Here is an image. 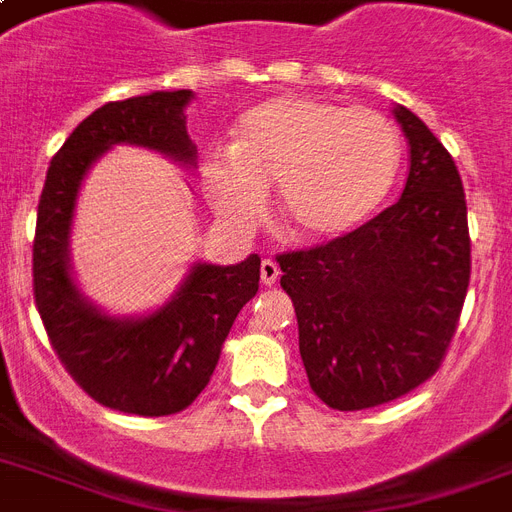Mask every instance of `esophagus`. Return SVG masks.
Listing matches in <instances>:
<instances>
[{"instance_id": "34e87169", "label": "esophagus", "mask_w": 512, "mask_h": 512, "mask_svg": "<svg viewBox=\"0 0 512 512\" xmlns=\"http://www.w3.org/2000/svg\"><path fill=\"white\" fill-rule=\"evenodd\" d=\"M279 273H281L279 263H276V260H271V257L260 263V279H263L265 287H273V284H276V279H279Z\"/></svg>"}]
</instances>
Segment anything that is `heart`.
Wrapping results in <instances>:
<instances>
[{
  "mask_svg": "<svg viewBox=\"0 0 512 512\" xmlns=\"http://www.w3.org/2000/svg\"><path fill=\"white\" fill-rule=\"evenodd\" d=\"M401 138L388 116L305 95H276L241 114L231 148L201 159V188L223 220L252 228L268 188L289 231L303 241L348 236L388 199Z\"/></svg>",
  "mask_w": 512,
  "mask_h": 512,
  "instance_id": "heart-1",
  "label": "heart"
}]
</instances>
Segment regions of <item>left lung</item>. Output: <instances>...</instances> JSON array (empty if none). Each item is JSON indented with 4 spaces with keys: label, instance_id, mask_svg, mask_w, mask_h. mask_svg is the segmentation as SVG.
I'll return each instance as SVG.
<instances>
[{
    "label": "left lung",
    "instance_id": "obj_1",
    "mask_svg": "<svg viewBox=\"0 0 512 512\" xmlns=\"http://www.w3.org/2000/svg\"><path fill=\"white\" fill-rule=\"evenodd\" d=\"M409 140L401 199L348 236L279 255L313 393L332 409L388 404L436 374L470 281L468 207L441 140L393 106Z\"/></svg>",
    "mask_w": 512,
    "mask_h": 512
}]
</instances>
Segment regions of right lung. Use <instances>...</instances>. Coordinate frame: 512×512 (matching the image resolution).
<instances>
[{
  "label": "right lung",
  "instance_id": "add662e5",
  "mask_svg": "<svg viewBox=\"0 0 512 512\" xmlns=\"http://www.w3.org/2000/svg\"><path fill=\"white\" fill-rule=\"evenodd\" d=\"M191 90H156L92 111L52 156L36 209L34 297L58 358L98 404L140 417L183 412L207 388L233 321L260 287V257L196 263L175 295L140 316H114L76 284L71 228L87 172L114 146L196 167L185 130Z\"/></svg>",
  "mask_w": 512,
  "mask_h": 512
}]
</instances>
